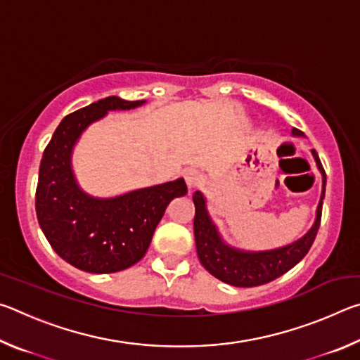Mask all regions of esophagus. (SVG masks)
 I'll use <instances>...</instances> for the list:
<instances>
[{"label":"esophagus","instance_id":"34e87169","mask_svg":"<svg viewBox=\"0 0 360 360\" xmlns=\"http://www.w3.org/2000/svg\"><path fill=\"white\" fill-rule=\"evenodd\" d=\"M184 178H186V182H187L188 188L198 187L203 182L202 173H200L198 169H195V168H188L187 172H186V174H184Z\"/></svg>","mask_w":360,"mask_h":360}]
</instances>
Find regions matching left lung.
Instances as JSON below:
<instances>
[{
	"mask_svg": "<svg viewBox=\"0 0 360 360\" xmlns=\"http://www.w3.org/2000/svg\"><path fill=\"white\" fill-rule=\"evenodd\" d=\"M292 135L302 136L303 133L292 129ZM311 154L316 167L322 174V192L318 210H316L314 224L302 238L283 248L270 249V251H243V249L227 245L219 233L216 224L212 222L203 193L198 191L193 193L195 245H197L200 262L212 276L236 288H254V285L270 283L288 273L308 254L319 230L322 200L326 195V172L322 168L318 152L313 149Z\"/></svg>",
	"mask_w": 360,
	"mask_h": 360,
	"instance_id": "8db88e82",
	"label": "left lung"
}]
</instances>
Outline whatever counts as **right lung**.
<instances>
[{
	"mask_svg": "<svg viewBox=\"0 0 360 360\" xmlns=\"http://www.w3.org/2000/svg\"><path fill=\"white\" fill-rule=\"evenodd\" d=\"M108 96L77 109L60 122L42 154L36 187V216L53 251L82 271H122L144 257L152 235L173 198L184 197L182 178L111 198L92 197L79 187L72 149L89 125L109 111L143 106Z\"/></svg>",
	"mask_w": 360,
	"mask_h": 360,
	"instance_id": "right-lung-1",
	"label": "right lung"
}]
</instances>
